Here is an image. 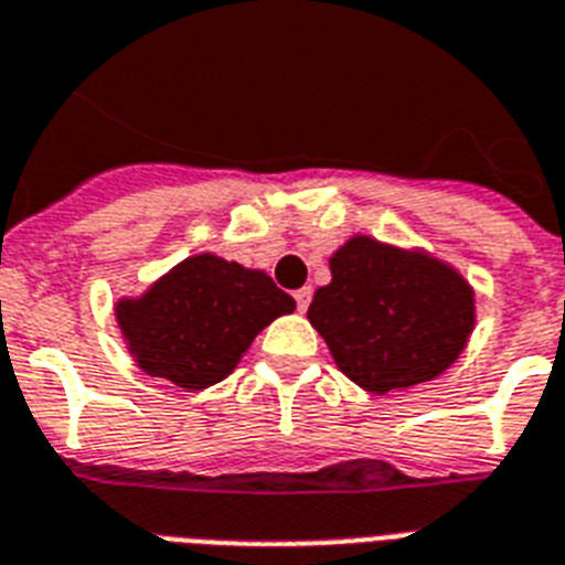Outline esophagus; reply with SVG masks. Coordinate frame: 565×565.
I'll use <instances>...</instances> for the list:
<instances>
[{"label": "esophagus", "mask_w": 565, "mask_h": 565, "mask_svg": "<svg viewBox=\"0 0 565 565\" xmlns=\"http://www.w3.org/2000/svg\"><path fill=\"white\" fill-rule=\"evenodd\" d=\"M310 296H313V290L310 287H301V290H296V307L305 313L307 307H310Z\"/></svg>", "instance_id": "34e87169"}]
</instances>
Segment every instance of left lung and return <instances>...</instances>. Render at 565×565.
<instances>
[{"instance_id": "left-lung-1", "label": "left lung", "mask_w": 565, "mask_h": 565, "mask_svg": "<svg viewBox=\"0 0 565 565\" xmlns=\"http://www.w3.org/2000/svg\"><path fill=\"white\" fill-rule=\"evenodd\" d=\"M307 319L339 371L365 392L386 394L438 377L473 330L470 284L426 255L354 237L330 258Z\"/></svg>"}]
</instances>
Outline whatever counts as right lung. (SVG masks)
Masks as SVG:
<instances>
[{
	"instance_id": "add662e5",
	"label": "right lung",
	"mask_w": 565,
	"mask_h": 565,
	"mask_svg": "<svg viewBox=\"0 0 565 565\" xmlns=\"http://www.w3.org/2000/svg\"><path fill=\"white\" fill-rule=\"evenodd\" d=\"M292 310L296 301L267 273L196 255L136 301H118L116 316L141 369L200 392L232 374L252 339Z\"/></svg>"
}]
</instances>
